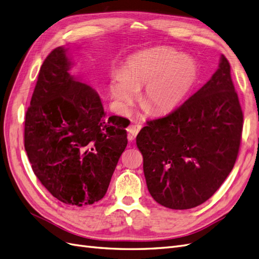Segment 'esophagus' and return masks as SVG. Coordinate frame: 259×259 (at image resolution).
Masks as SVG:
<instances>
[{
  "instance_id": "esophagus-1",
  "label": "esophagus",
  "mask_w": 259,
  "mask_h": 259,
  "mask_svg": "<svg viewBox=\"0 0 259 259\" xmlns=\"http://www.w3.org/2000/svg\"><path fill=\"white\" fill-rule=\"evenodd\" d=\"M140 130H142V125H140V124H133V125H130L128 128H127L130 140H134Z\"/></svg>"
}]
</instances>
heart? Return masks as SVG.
Returning a JSON list of instances; mask_svg holds the SVG:
<instances>
[{
  "instance_id": "obj_1",
  "label": "heart",
  "mask_w": 259,
  "mask_h": 259,
  "mask_svg": "<svg viewBox=\"0 0 259 259\" xmlns=\"http://www.w3.org/2000/svg\"><path fill=\"white\" fill-rule=\"evenodd\" d=\"M198 77L199 67L193 58L173 49L156 48L134 55L123 72H114L111 93L119 107L126 110L145 85L140 104L149 113L162 115L183 103Z\"/></svg>"
}]
</instances>
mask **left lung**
Returning <instances> with one entry per match:
<instances>
[{
  "instance_id": "obj_1",
  "label": "left lung",
  "mask_w": 259,
  "mask_h": 259,
  "mask_svg": "<svg viewBox=\"0 0 259 259\" xmlns=\"http://www.w3.org/2000/svg\"><path fill=\"white\" fill-rule=\"evenodd\" d=\"M242 126L230 65L222 55L197 93L168 115L148 121L136 137L151 197L171 209L207 201L234 166Z\"/></svg>"
}]
</instances>
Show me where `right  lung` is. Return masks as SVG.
Returning a JSON list of instances; mask_svg holds the SVG:
<instances>
[{"mask_svg": "<svg viewBox=\"0 0 259 259\" xmlns=\"http://www.w3.org/2000/svg\"><path fill=\"white\" fill-rule=\"evenodd\" d=\"M69 49L51 52L41 67L25 119V149L35 176L53 197L91 205L105 197L130 122L107 116L98 93L70 74Z\"/></svg>", "mask_w": 259, "mask_h": 259, "instance_id": "right-lung-1", "label": "right lung"}]
</instances>
